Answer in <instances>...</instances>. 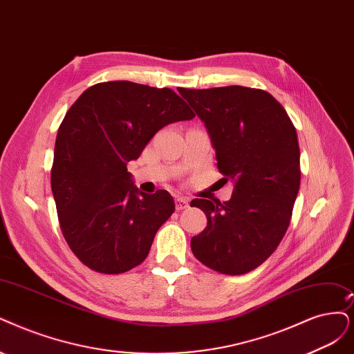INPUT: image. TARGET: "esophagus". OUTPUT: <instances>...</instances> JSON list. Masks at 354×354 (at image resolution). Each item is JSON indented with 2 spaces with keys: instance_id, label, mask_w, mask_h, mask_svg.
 I'll return each mask as SVG.
<instances>
[{
  "instance_id": "obj_1",
  "label": "esophagus",
  "mask_w": 354,
  "mask_h": 354,
  "mask_svg": "<svg viewBox=\"0 0 354 354\" xmlns=\"http://www.w3.org/2000/svg\"><path fill=\"white\" fill-rule=\"evenodd\" d=\"M175 205H176V210L178 212L187 210V208L189 207V200L185 198V197H176L175 198Z\"/></svg>"
}]
</instances>
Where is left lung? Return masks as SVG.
<instances>
[{
    "label": "left lung",
    "mask_w": 354,
    "mask_h": 354,
    "mask_svg": "<svg viewBox=\"0 0 354 354\" xmlns=\"http://www.w3.org/2000/svg\"><path fill=\"white\" fill-rule=\"evenodd\" d=\"M178 91L200 116L217 167L233 182L229 201L195 198L207 227L191 239L198 261L239 276L276 251L289 227L300 187L296 128L270 93L243 86Z\"/></svg>",
    "instance_id": "1"
}]
</instances>
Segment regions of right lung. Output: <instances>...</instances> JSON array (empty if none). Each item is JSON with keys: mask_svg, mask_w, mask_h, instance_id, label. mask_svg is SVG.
<instances>
[{"mask_svg": "<svg viewBox=\"0 0 354 354\" xmlns=\"http://www.w3.org/2000/svg\"><path fill=\"white\" fill-rule=\"evenodd\" d=\"M194 116L174 90L131 82L91 86L65 113L50 187L64 238L84 266L121 274L147 258L175 203L165 189L141 192L127 163L165 125Z\"/></svg>", "mask_w": 354, "mask_h": 354, "instance_id": "obj_1", "label": "right lung"}]
</instances>
